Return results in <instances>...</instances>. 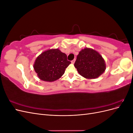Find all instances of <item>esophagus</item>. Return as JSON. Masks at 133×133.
I'll use <instances>...</instances> for the list:
<instances>
[{
    "label": "esophagus",
    "instance_id": "obj_1",
    "mask_svg": "<svg viewBox=\"0 0 133 133\" xmlns=\"http://www.w3.org/2000/svg\"><path fill=\"white\" fill-rule=\"evenodd\" d=\"M75 59H74V60H72V61H71V63H72V64H74V63H75Z\"/></svg>",
    "mask_w": 133,
    "mask_h": 133
}]
</instances>
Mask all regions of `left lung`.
I'll use <instances>...</instances> for the list:
<instances>
[{
  "label": "left lung",
  "instance_id": "obj_1",
  "mask_svg": "<svg viewBox=\"0 0 133 133\" xmlns=\"http://www.w3.org/2000/svg\"><path fill=\"white\" fill-rule=\"evenodd\" d=\"M79 74L87 79H95L106 69L105 61L98 51L86 48L79 52L74 63Z\"/></svg>",
  "mask_w": 133,
  "mask_h": 133
}]
</instances>
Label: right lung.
I'll return each mask as SVG.
<instances>
[{
	"label": "right lung",
	"mask_w": 133,
	"mask_h": 133,
	"mask_svg": "<svg viewBox=\"0 0 133 133\" xmlns=\"http://www.w3.org/2000/svg\"><path fill=\"white\" fill-rule=\"evenodd\" d=\"M70 63L65 53L58 49H52L40 54L33 67L40 79L52 82L61 78Z\"/></svg>",
	"instance_id": "obj_1"
}]
</instances>
